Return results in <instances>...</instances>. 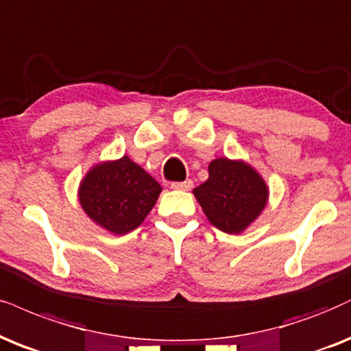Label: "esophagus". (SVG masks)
<instances>
[{"mask_svg":"<svg viewBox=\"0 0 351 351\" xmlns=\"http://www.w3.org/2000/svg\"><path fill=\"white\" fill-rule=\"evenodd\" d=\"M193 187L192 180H184V182H172L171 189L174 190H190Z\"/></svg>","mask_w":351,"mask_h":351,"instance_id":"34e87169","label":"esophagus"}]
</instances>
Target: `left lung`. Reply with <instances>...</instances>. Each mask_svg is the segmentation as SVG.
I'll return each mask as SVG.
<instances>
[{
	"mask_svg": "<svg viewBox=\"0 0 351 351\" xmlns=\"http://www.w3.org/2000/svg\"><path fill=\"white\" fill-rule=\"evenodd\" d=\"M208 221L228 234H239L261 216L268 187L250 164L228 158L213 159L208 180L193 189Z\"/></svg>",
	"mask_w": 351,
	"mask_h": 351,
	"instance_id": "obj_1",
	"label": "left lung"
}]
</instances>
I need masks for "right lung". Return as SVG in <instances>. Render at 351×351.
<instances>
[{
    "label": "right lung",
    "instance_id": "add662e5",
    "mask_svg": "<svg viewBox=\"0 0 351 351\" xmlns=\"http://www.w3.org/2000/svg\"><path fill=\"white\" fill-rule=\"evenodd\" d=\"M161 190L145 169L123 156L90 167L81 180L77 197L94 223L122 236L145 221Z\"/></svg>",
    "mask_w": 351,
    "mask_h": 351
}]
</instances>
